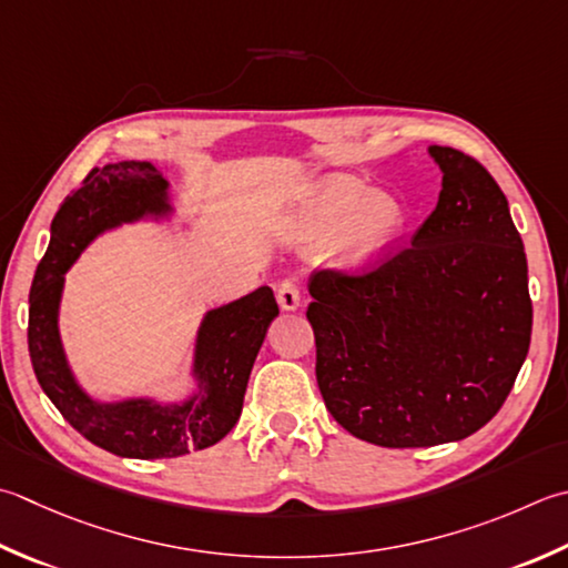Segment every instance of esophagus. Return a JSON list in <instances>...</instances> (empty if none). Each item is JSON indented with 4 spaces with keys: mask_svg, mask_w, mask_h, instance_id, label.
<instances>
[{
    "mask_svg": "<svg viewBox=\"0 0 568 568\" xmlns=\"http://www.w3.org/2000/svg\"><path fill=\"white\" fill-rule=\"evenodd\" d=\"M277 303L283 310H297L303 303V291H300V283L295 277H285V281L277 285Z\"/></svg>",
    "mask_w": 568,
    "mask_h": 568,
    "instance_id": "obj_1",
    "label": "esophagus"
}]
</instances>
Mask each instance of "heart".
Instances as JSON below:
<instances>
[{
  "label": "heart",
  "mask_w": 568,
  "mask_h": 568,
  "mask_svg": "<svg viewBox=\"0 0 568 568\" xmlns=\"http://www.w3.org/2000/svg\"><path fill=\"white\" fill-rule=\"evenodd\" d=\"M310 233L332 231V251L344 263H364L392 243L404 226V209L392 194L369 192L359 180L332 174L307 196Z\"/></svg>",
  "instance_id": "obj_1"
}]
</instances>
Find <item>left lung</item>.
<instances>
[{"instance_id": "obj_1", "label": "left lung", "mask_w": 568, "mask_h": 568, "mask_svg": "<svg viewBox=\"0 0 568 568\" xmlns=\"http://www.w3.org/2000/svg\"><path fill=\"white\" fill-rule=\"evenodd\" d=\"M443 186L410 246L374 268L310 275L317 386L337 424L382 448L480 430L531 339L527 255L507 196L470 154L428 148Z\"/></svg>"}]
</instances>
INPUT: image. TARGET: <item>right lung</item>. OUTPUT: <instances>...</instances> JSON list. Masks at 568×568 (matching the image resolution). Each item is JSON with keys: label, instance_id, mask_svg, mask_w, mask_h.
<instances>
[{"label": "right lung", "instance_id": "add662e5", "mask_svg": "<svg viewBox=\"0 0 568 568\" xmlns=\"http://www.w3.org/2000/svg\"><path fill=\"white\" fill-rule=\"evenodd\" d=\"M166 211V180L154 164L95 166L55 211L49 248L29 293V354L43 394L83 438L120 458H176L224 438L241 416L253 362L277 315L268 285L206 313L194 354L199 394L186 404L160 406L144 398L93 402L75 384L63 357L59 337L63 273L98 233Z\"/></svg>", "mask_w": 568, "mask_h": 568}]
</instances>
